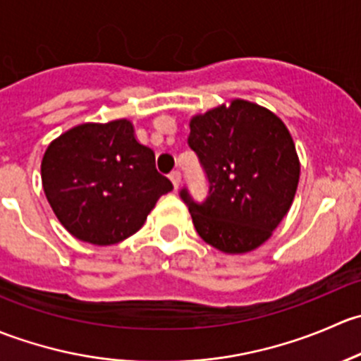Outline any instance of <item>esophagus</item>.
<instances>
[{"label": "esophagus", "instance_id": "34e87169", "mask_svg": "<svg viewBox=\"0 0 361 361\" xmlns=\"http://www.w3.org/2000/svg\"><path fill=\"white\" fill-rule=\"evenodd\" d=\"M169 178H171V181H173L174 188L180 187V185H181V174H180V171H173Z\"/></svg>", "mask_w": 361, "mask_h": 361}]
</instances>
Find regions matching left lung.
I'll return each instance as SVG.
<instances>
[{"label":"left lung","mask_w":361,"mask_h":361,"mask_svg":"<svg viewBox=\"0 0 361 361\" xmlns=\"http://www.w3.org/2000/svg\"><path fill=\"white\" fill-rule=\"evenodd\" d=\"M188 145L209 181L206 202L192 201V221L202 241L228 255L257 250L290 211L300 160L288 127L276 113L231 99L190 118Z\"/></svg>","instance_id":"8db88e82"}]
</instances>
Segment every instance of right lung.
<instances>
[{"label":"right lung","mask_w":361,"mask_h":361,"mask_svg":"<svg viewBox=\"0 0 361 361\" xmlns=\"http://www.w3.org/2000/svg\"><path fill=\"white\" fill-rule=\"evenodd\" d=\"M42 185L63 227L96 246L136 234L160 195L173 190L127 118L80 123L56 137L42 159Z\"/></svg>","instance_id":"obj_1"}]
</instances>
